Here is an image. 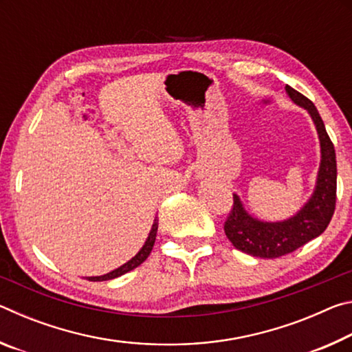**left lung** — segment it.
Listing matches in <instances>:
<instances>
[{"instance_id":"8db88e82","label":"left lung","mask_w":352,"mask_h":352,"mask_svg":"<svg viewBox=\"0 0 352 352\" xmlns=\"http://www.w3.org/2000/svg\"><path fill=\"white\" fill-rule=\"evenodd\" d=\"M285 93L301 109L307 110L317 129L320 140V168L315 182L314 192L300 211L294 216L279 220V222H265L253 217L234 194V205L225 222V234L233 245L254 258L275 259L289 254L318 237L329 225L337 199V162L329 135L326 132L324 122L311 100L294 88L285 85Z\"/></svg>"}]
</instances>
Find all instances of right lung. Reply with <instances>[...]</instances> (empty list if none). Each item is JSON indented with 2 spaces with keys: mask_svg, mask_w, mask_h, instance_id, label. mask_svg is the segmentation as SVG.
Listing matches in <instances>:
<instances>
[{
  "mask_svg": "<svg viewBox=\"0 0 352 352\" xmlns=\"http://www.w3.org/2000/svg\"><path fill=\"white\" fill-rule=\"evenodd\" d=\"M157 231H158V219L155 217L153 225H152V230H151V233H148V236H147L144 245L141 247L140 252L136 253L132 259L127 261L126 264H122L121 267H118V269H115L113 272L107 273V275H102V276H88L87 278L88 281H109V279H115L118 276H122L124 273H127L130 270L136 269V267H138V265H141L142 262L147 259V256L151 254V252H152L155 239H157Z\"/></svg>",
  "mask_w": 352,
  "mask_h": 352,
  "instance_id": "obj_1",
  "label": "right lung"
}]
</instances>
